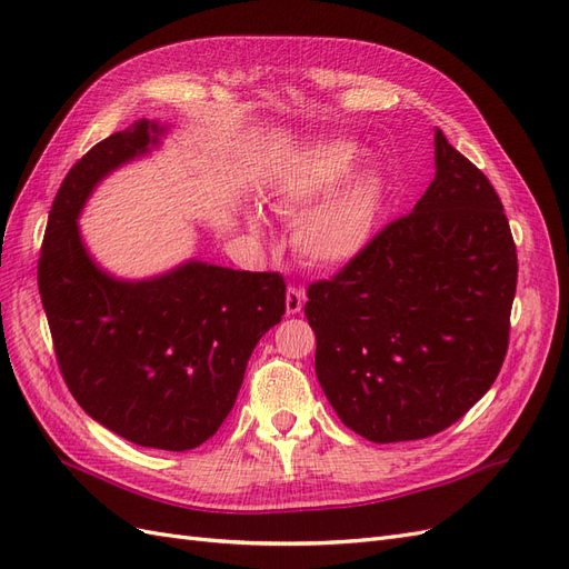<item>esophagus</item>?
Masks as SVG:
<instances>
[{
	"instance_id": "1",
	"label": "esophagus",
	"mask_w": 569,
	"mask_h": 569,
	"mask_svg": "<svg viewBox=\"0 0 569 569\" xmlns=\"http://www.w3.org/2000/svg\"><path fill=\"white\" fill-rule=\"evenodd\" d=\"M303 303H306V291H303L301 287H289V289H287V299H284L287 316H297V313H301Z\"/></svg>"
}]
</instances>
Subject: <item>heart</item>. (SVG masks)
Wrapping results in <instances>:
<instances>
[{"mask_svg": "<svg viewBox=\"0 0 569 569\" xmlns=\"http://www.w3.org/2000/svg\"><path fill=\"white\" fill-rule=\"evenodd\" d=\"M366 149L353 140L306 144L272 182L274 209L291 226V247L301 261L318 270H339L358 261L382 230L389 189L377 170H359ZM251 230L263 228V216L249 213Z\"/></svg>", "mask_w": 569, "mask_h": 569, "instance_id": "obj_1", "label": "heart"}]
</instances>
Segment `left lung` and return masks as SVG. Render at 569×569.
Instances as JSON below:
<instances>
[{"instance_id": "left-lung-1", "label": "left lung", "mask_w": 569, "mask_h": 569, "mask_svg": "<svg viewBox=\"0 0 569 569\" xmlns=\"http://www.w3.org/2000/svg\"><path fill=\"white\" fill-rule=\"evenodd\" d=\"M437 173L335 280L308 287L316 375L339 420L375 443L432 437L503 366L518 253L487 176L435 130Z\"/></svg>"}]
</instances>
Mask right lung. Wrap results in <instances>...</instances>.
<instances>
[{
	"label": "right lung",
	"instance_id": "right-lung-1",
	"mask_svg": "<svg viewBox=\"0 0 569 569\" xmlns=\"http://www.w3.org/2000/svg\"><path fill=\"white\" fill-rule=\"evenodd\" d=\"M170 132L140 118L68 170L51 203L38 266L40 297L63 380L92 420L137 446L189 451L234 406L249 358L284 316L278 272L187 258L142 280L97 263L78 220L94 189Z\"/></svg>",
	"mask_w": 569,
	"mask_h": 569
}]
</instances>
